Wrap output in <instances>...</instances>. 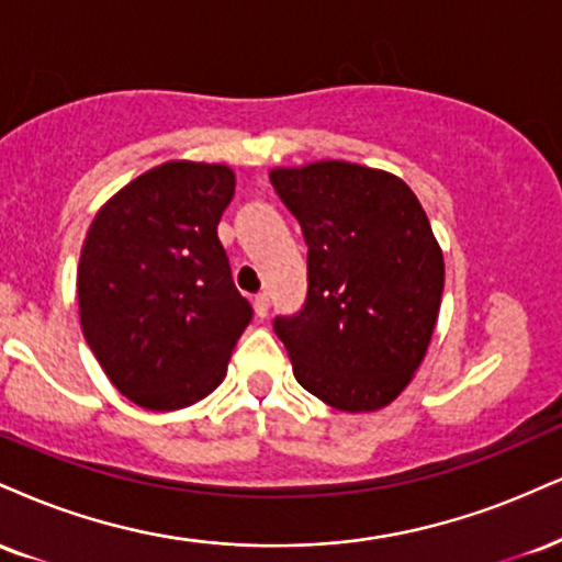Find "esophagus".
<instances>
[{"mask_svg": "<svg viewBox=\"0 0 562 562\" xmlns=\"http://www.w3.org/2000/svg\"><path fill=\"white\" fill-rule=\"evenodd\" d=\"M254 311H256V316H267L269 314V299H267V293H259L254 299Z\"/></svg>", "mask_w": 562, "mask_h": 562, "instance_id": "34e87169", "label": "esophagus"}]
</instances>
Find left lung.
<instances>
[{
	"instance_id": "left-lung-1",
	"label": "left lung",
	"mask_w": 562,
	"mask_h": 562,
	"mask_svg": "<svg viewBox=\"0 0 562 562\" xmlns=\"http://www.w3.org/2000/svg\"><path fill=\"white\" fill-rule=\"evenodd\" d=\"M269 180L308 246L306 301L274 316L295 380L337 411L382 408L424 361L442 301L427 212L401 178L350 161Z\"/></svg>"
}]
</instances>
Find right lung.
<instances>
[{
    "label": "right lung",
    "instance_id": "add662e5",
    "mask_svg": "<svg viewBox=\"0 0 562 562\" xmlns=\"http://www.w3.org/2000/svg\"><path fill=\"white\" fill-rule=\"evenodd\" d=\"M233 193L225 165L167 161L112 195L88 229L80 327L104 374L140 408H186L214 392L254 319L216 238Z\"/></svg>",
    "mask_w": 562,
    "mask_h": 562
}]
</instances>
